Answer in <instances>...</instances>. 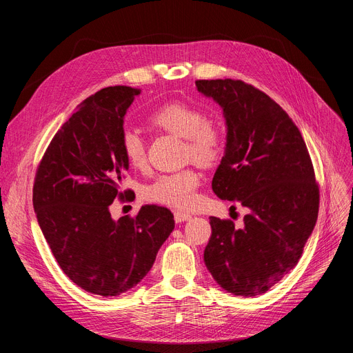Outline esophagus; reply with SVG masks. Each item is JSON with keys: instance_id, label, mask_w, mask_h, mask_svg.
Returning a JSON list of instances; mask_svg holds the SVG:
<instances>
[{"instance_id": "obj_1", "label": "esophagus", "mask_w": 353, "mask_h": 353, "mask_svg": "<svg viewBox=\"0 0 353 353\" xmlns=\"http://www.w3.org/2000/svg\"><path fill=\"white\" fill-rule=\"evenodd\" d=\"M192 217L190 213H186V212H181V210H176L174 212V220L176 223H181V221H186Z\"/></svg>"}]
</instances>
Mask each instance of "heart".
I'll list each match as a JSON object with an SVG mask.
<instances>
[{"label": "heart", "instance_id": "b5f03b06", "mask_svg": "<svg viewBox=\"0 0 353 353\" xmlns=\"http://www.w3.org/2000/svg\"><path fill=\"white\" fill-rule=\"evenodd\" d=\"M152 124L184 139V154L197 163L212 164L225 150L226 132L219 121L206 119L205 111L189 104L174 101L154 110L148 117ZM121 152L127 163L141 169L145 164V145L133 128L121 134ZM201 181L197 170L186 167L179 172L160 174L144 190L148 201L174 209H189L196 201V190Z\"/></svg>", "mask_w": 353, "mask_h": 353}]
</instances>
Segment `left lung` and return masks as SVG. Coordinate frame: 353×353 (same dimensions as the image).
<instances>
[{"instance_id":"1","label":"left lung","mask_w":353,"mask_h":353,"mask_svg":"<svg viewBox=\"0 0 353 353\" xmlns=\"http://www.w3.org/2000/svg\"><path fill=\"white\" fill-rule=\"evenodd\" d=\"M196 87L223 108L228 125L212 189L249 209L240 229L210 217L205 263L225 290L261 294L298 265L316 225L313 164L299 128L263 91L232 79L197 80Z\"/></svg>"}]
</instances>
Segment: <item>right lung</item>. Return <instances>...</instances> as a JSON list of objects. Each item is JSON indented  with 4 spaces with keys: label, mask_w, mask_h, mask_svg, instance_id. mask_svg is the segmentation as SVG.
<instances>
[{
    "label": "right lung",
    "mask_w": 353,
    "mask_h": 353,
    "mask_svg": "<svg viewBox=\"0 0 353 353\" xmlns=\"http://www.w3.org/2000/svg\"><path fill=\"white\" fill-rule=\"evenodd\" d=\"M140 90L114 85L83 101L61 125L37 167L32 205L63 272L85 292L119 296L152 269L174 229L165 208L147 205L134 217L111 219L128 163L121 152L123 119Z\"/></svg>",
    "instance_id": "add662e5"
}]
</instances>
